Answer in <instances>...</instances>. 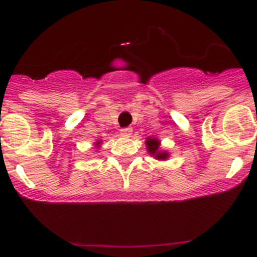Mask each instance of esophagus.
Here are the masks:
<instances>
[{"instance_id": "esophagus-1", "label": "esophagus", "mask_w": 257, "mask_h": 257, "mask_svg": "<svg viewBox=\"0 0 257 257\" xmlns=\"http://www.w3.org/2000/svg\"><path fill=\"white\" fill-rule=\"evenodd\" d=\"M132 132H133V129H132L131 126H128V128H121L120 129V134L123 137H131Z\"/></svg>"}]
</instances>
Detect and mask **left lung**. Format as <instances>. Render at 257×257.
I'll use <instances>...</instances> for the list:
<instances>
[{"mask_svg": "<svg viewBox=\"0 0 257 257\" xmlns=\"http://www.w3.org/2000/svg\"><path fill=\"white\" fill-rule=\"evenodd\" d=\"M145 144H147V149L148 152H149V154L153 155L155 159L167 160L168 157H169V153L162 152V150H160V142L158 141V139L150 138L149 137V138L147 139V142H145Z\"/></svg>", "mask_w": 257, "mask_h": 257, "instance_id": "left-lung-1", "label": "left lung"}]
</instances>
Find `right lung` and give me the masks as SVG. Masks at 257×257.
Segmentation results:
<instances>
[{
	"instance_id": "obj_1",
	"label": "right lung",
	"mask_w": 257,
	"mask_h": 257,
	"mask_svg": "<svg viewBox=\"0 0 257 257\" xmlns=\"http://www.w3.org/2000/svg\"><path fill=\"white\" fill-rule=\"evenodd\" d=\"M100 144V142H97V143H95V145H97V147H98V145H99Z\"/></svg>"
}]
</instances>
